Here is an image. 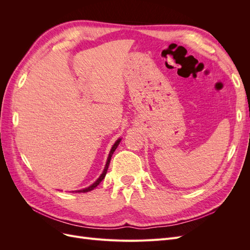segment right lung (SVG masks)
<instances>
[{"instance_id":"right-lung-1","label":"right lung","mask_w":250,"mask_h":250,"mask_svg":"<svg viewBox=\"0 0 250 250\" xmlns=\"http://www.w3.org/2000/svg\"><path fill=\"white\" fill-rule=\"evenodd\" d=\"M120 142H121V139H119L115 144H113V146L111 147V150H110V152H109V155H108V158H107V162H106V165H105V168H104V170H103V172H102V174L100 175V177L98 178L95 183L93 184V185H90L89 187H87V188H82V190H78V191H75L76 193H86V192H89V191H92V190H94V188L99 185L101 181L104 179V177H105V175H106V173H107V169H108V166H109V163H110V160H111V156H112V154H113V152H115V150L117 149V147L119 146V144H120Z\"/></svg>"}]
</instances>
